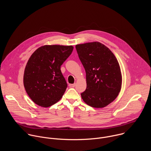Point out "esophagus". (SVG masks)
I'll return each instance as SVG.
<instances>
[{"mask_svg": "<svg viewBox=\"0 0 151 151\" xmlns=\"http://www.w3.org/2000/svg\"><path fill=\"white\" fill-rule=\"evenodd\" d=\"M76 85V83H73V84H69V87H75Z\"/></svg>", "mask_w": 151, "mask_h": 151, "instance_id": "obj_1", "label": "esophagus"}]
</instances>
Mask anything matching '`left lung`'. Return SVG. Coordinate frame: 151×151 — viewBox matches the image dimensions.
Here are the masks:
<instances>
[{"mask_svg": "<svg viewBox=\"0 0 151 151\" xmlns=\"http://www.w3.org/2000/svg\"><path fill=\"white\" fill-rule=\"evenodd\" d=\"M76 49L86 72L87 88L81 97L88 105L103 108L114 101L121 91L119 63L113 52L99 42L78 44Z\"/></svg>", "mask_w": 151, "mask_h": 151, "instance_id": "left-lung-1", "label": "left lung"}]
</instances>
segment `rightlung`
Returning <instances> with one entry per match:
<instances>
[{
    "instance_id": "add662e5",
    "label": "right lung",
    "mask_w": 151,
    "mask_h": 151,
    "mask_svg": "<svg viewBox=\"0 0 151 151\" xmlns=\"http://www.w3.org/2000/svg\"><path fill=\"white\" fill-rule=\"evenodd\" d=\"M73 50L72 45H46L32 54L24 69L23 83L35 104L48 107L61 99L68 84L60 67Z\"/></svg>"
}]
</instances>
